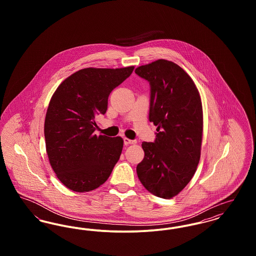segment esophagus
Returning a JSON list of instances; mask_svg holds the SVG:
<instances>
[{
  "label": "esophagus",
  "instance_id": "esophagus-1",
  "mask_svg": "<svg viewBox=\"0 0 256 256\" xmlns=\"http://www.w3.org/2000/svg\"><path fill=\"white\" fill-rule=\"evenodd\" d=\"M136 143H137L136 140H130V139L126 138V137L124 138V145H130V144H136Z\"/></svg>",
  "mask_w": 256,
  "mask_h": 256
}]
</instances>
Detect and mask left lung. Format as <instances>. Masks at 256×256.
Listing matches in <instances>:
<instances>
[{
  "mask_svg": "<svg viewBox=\"0 0 256 256\" xmlns=\"http://www.w3.org/2000/svg\"><path fill=\"white\" fill-rule=\"evenodd\" d=\"M150 82V122L154 142H143L137 176L146 190L162 198L178 195L192 180L200 158L202 106L190 76L172 61L158 60L135 69Z\"/></svg>",
  "mask_w": 256,
  "mask_h": 256,
  "instance_id": "obj_1",
  "label": "left lung"
}]
</instances>
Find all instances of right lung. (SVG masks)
<instances>
[{
	"instance_id": "1",
	"label": "right lung",
	"mask_w": 256,
	"mask_h": 256,
	"mask_svg": "<svg viewBox=\"0 0 256 256\" xmlns=\"http://www.w3.org/2000/svg\"><path fill=\"white\" fill-rule=\"evenodd\" d=\"M134 66L82 69L61 82L50 98L44 134L50 164L58 178L74 192L106 182L122 154L120 136L94 134L95 117L106 114L111 91Z\"/></svg>"
}]
</instances>
